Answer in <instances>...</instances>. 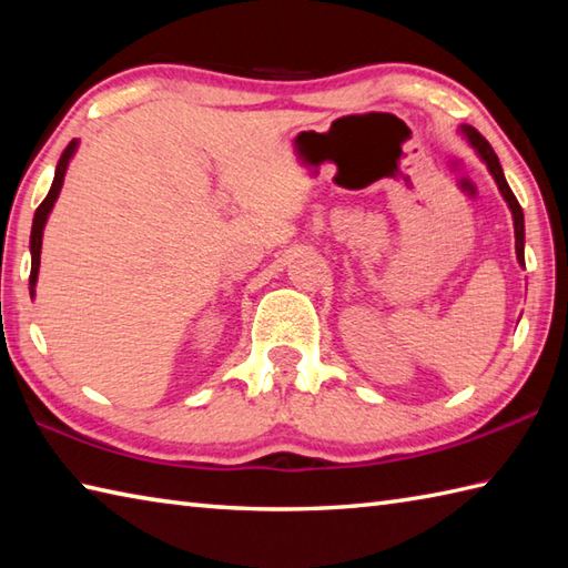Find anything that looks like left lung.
Here are the masks:
<instances>
[{
	"label": "left lung",
	"instance_id": "1",
	"mask_svg": "<svg viewBox=\"0 0 568 568\" xmlns=\"http://www.w3.org/2000/svg\"><path fill=\"white\" fill-rule=\"evenodd\" d=\"M460 132L465 138H468V142L473 144V148L477 150V154H480L483 162L487 164V170H490V174L495 176V182L499 186V192H503L505 202L509 204V209H513V219H515V248H517V261L525 265V214H521V206L517 202V196L513 194V189H509L505 174H503V166H499V160L495 150L490 148V142H487L480 132H477L475 128L470 125H463Z\"/></svg>",
	"mask_w": 568,
	"mask_h": 568
}]
</instances>
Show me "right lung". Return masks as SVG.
Returning <instances> with one entry per match:
<instances>
[{
  "mask_svg": "<svg viewBox=\"0 0 568 568\" xmlns=\"http://www.w3.org/2000/svg\"><path fill=\"white\" fill-rule=\"evenodd\" d=\"M75 140L69 142V148L63 150L59 164H55V176H53V184L49 189V194L43 202L39 204L37 214H33V224H31V275H29V285H31V295H33V285H37V277H39V263H41V239H43V226H47V219L53 209V202L59 199V192L63 186V174H65V166H69L73 152H75Z\"/></svg>",
  "mask_w": 568,
  "mask_h": 568,
  "instance_id": "add662e5",
  "label": "right lung"
}]
</instances>
